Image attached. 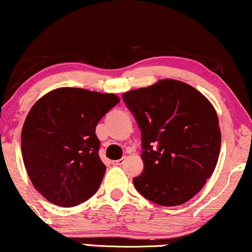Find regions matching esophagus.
Instances as JSON below:
<instances>
[{
	"mask_svg": "<svg viewBox=\"0 0 252 252\" xmlns=\"http://www.w3.org/2000/svg\"><path fill=\"white\" fill-rule=\"evenodd\" d=\"M125 160H126V157H123L122 159H118V160L112 161V164H113V165H123L124 163H125Z\"/></svg>",
	"mask_w": 252,
	"mask_h": 252,
	"instance_id": "obj_1",
	"label": "esophagus"
}]
</instances>
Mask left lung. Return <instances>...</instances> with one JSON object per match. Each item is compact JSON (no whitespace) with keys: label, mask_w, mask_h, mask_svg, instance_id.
Listing matches in <instances>:
<instances>
[{"label":"left lung","mask_w":252,"mask_h":252,"mask_svg":"<svg viewBox=\"0 0 252 252\" xmlns=\"http://www.w3.org/2000/svg\"><path fill=\"white\" fill-rule=\"evenodd\" d=\"M123 98L142 132V174L134 186L161 206L181 205L204 187L218 161L221 132L211 102L192 86L161 79Z\"/></svg>","instance_id":"8db88e82"}]
</instances>
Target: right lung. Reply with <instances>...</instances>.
<instances>
[{"label":"right lung","mask_w":252,"mask_h":252,"mask_svg":"<svg viewBox=\"0 0 252 252\" xmlns=\"http://www.w3.org/2000/svg\"><path fill=\"white\" fill-rule=\"evenodd\" d=\"M119 102L115 94L62 87L34 103L22 129V155L30 180L47 201L71 208L97 191L106 167L95 128Z\"/></svg>","instance_id":"obj_1"}]
</instances>
